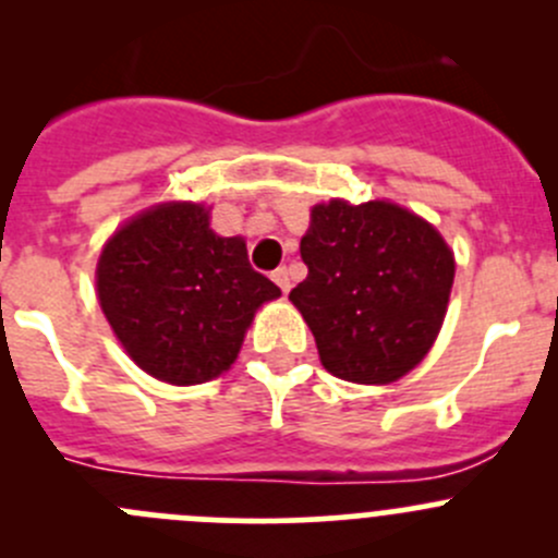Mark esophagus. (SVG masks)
<instances>
[{
    "label": "esophagus",
    "mask_w": 558,
    "mask_h": 558,
    "mask_svg": "<svg viewBox=\"0 0 558 558\" xmlns=\"http://www.w3.org/2000/svg\"><path fill=\"white\" fill-rule=\"evenodd\" d=\"M272 280H275V283L280 286V291H283V294H289V291H291L289 269H286V267H278V269H275V272H272Z\"/></svg>",
    "instance_id": "obj_1"
}]
</instances>
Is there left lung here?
Returning <instances> with one entry per match:
<instances>
[{
    "label": "left lung",
    "instance_id": "1",
    "mask_svg": "<svg viewBox=\"0 0 558 558\" xmlns=\"http://www.w3.org/2000/svg\"><path fill=\"white\" fill-rule=\"evenodd\" d=\"M307 278L289 300L320 364L351 384H391L435 342L453 286V253L432 223L391 202L315 205L300 243Z\"/></svg>",
    "mask_w": 558,
    "mask_h": 558
}]
</instances>
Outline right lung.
<instances>
[{"mask_svg": "<svg viewBox=\"0 0 558 558\" xmlns=\"http://www.w3.org/2000/svg\"><path fill=\"white\" fill-rule=\"evenodd\" d=\"M99 305L129 356L174 386L205 384L238 359L264 302L280 296L240 238H218L205 207L172 202L118 229L97 267Z\"/></svg>", "mask_w": 558, "mask_h": 558, "instance_id": "add662e5", "label": "right lung"}]
</instances>
